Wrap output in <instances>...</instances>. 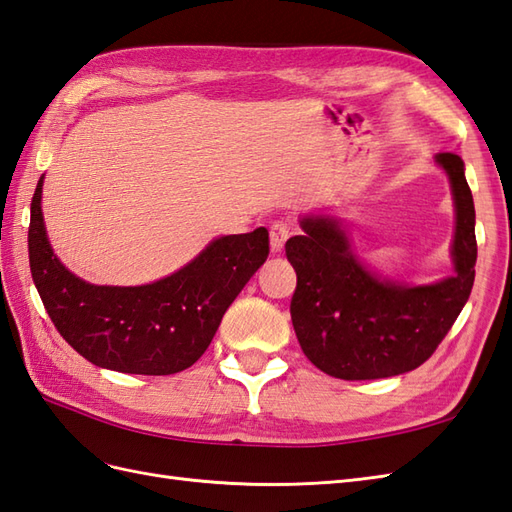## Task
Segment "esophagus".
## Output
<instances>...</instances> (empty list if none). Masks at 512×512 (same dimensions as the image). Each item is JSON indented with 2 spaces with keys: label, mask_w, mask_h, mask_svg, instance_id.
Here are the masks:
<instances>
[{
  "label": "esophagus",
  "mask_w": 512,
  "mask_h": 512,
  "mask_svg": "<svg viewBox=\"0 0 512 512\" xmlns=\"http://www.w3.org/2000/svg\"><path fill=\"white\" fill-rule=\"evenodd\" d=\"M290 237V224L283 222V220H277L270 224V248L272 253H279L283 251L285 246V240Z\"/></svg>",
  "instance_id": "1"
}]
</instances>
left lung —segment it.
<instances>
[{
	"instance_id": "obj_1",
	"label": "left lung",
	"mask_w": 512,
	"mask_h": 512,
	"mask_svg": "<svg viewBox=\"0 0 512 512\" xmlns=\"http://www.w3.org/2000/svg\"><path fill=\"white\" fill-rule=\"evenodd\" d=\"M456 207V275L430 285L379 279L353 255L340 220L305 216L285 242L296 270L290 314L303 353L338 379H382L414 371L436 351L465 307L473 279L475 209L458 154H436Z\"/></svg>"
}]
</instances>
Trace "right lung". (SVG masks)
<instances>
[{
	"label": "right lung",
	"mask_w": 512,
	"mask_h": 512,
	"mask_svg": "<svg viewBox=\"0 0 512 512\" xmlns=\"http://www.w3.org/2000/svg\"><path fill=\"white\" fill-rule=\"evenodd\" d=\"M43 176L30 205V272L41 301L82 358L133 375H174L207 351L220 320L257 268L268 231L224 235L174 275L135 288L82 281L56 259L47 242Z\"/></svg>",
	"instance_id": "obj_1"
}]
</instances>
